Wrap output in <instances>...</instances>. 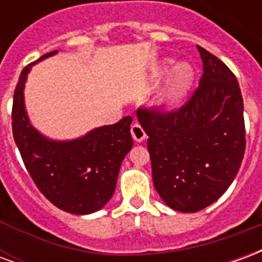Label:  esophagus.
Returning <instances> with one entry per match:
<instances>
[{"mask_svg": "<svg viewBox=\"0 0 262 262\" xmlns=\"http://www.w3.org/2000/svg\"><path fill=\"white\" fill-rule=\"evenodd\" d=\"M130 133L133 140L137 143H142L146 139V132L143 130V127L139 123H133L130 127Z\"/></svg>", "mask_w": 262, "mask_h": 262, "instance_id": "esophagus-1", "label": "esophagus"}]
</instances>
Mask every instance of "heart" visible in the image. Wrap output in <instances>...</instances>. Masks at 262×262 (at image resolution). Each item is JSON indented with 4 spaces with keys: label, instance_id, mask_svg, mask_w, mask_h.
I'll use <instances>...</instances> for the list:
<instances>
[{
    "label": "heart",
    "instance_id": "b5f03b06",
    "mask_svg": "<svg viewBox=\"0 0 262 262\" xmlns=\"http://www.w3.org/2000/svg\"><path fill=\"white\" fill-rule=\"evenodd\" d=\"M167 78L156 97V106L160 111L171 112L181 108L192 94L196 81V71L188 61L177 64L176 60H161L150 73V80L154 84Z\"/></svg>",
    "mask_w": 262,
    "mask_h": 262
}]
</instances>
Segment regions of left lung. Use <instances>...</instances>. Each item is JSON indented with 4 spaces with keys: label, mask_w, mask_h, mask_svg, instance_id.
Segmentation results:
<instances>
[{
    "label": "left lung",
    "mask_w": 262,
    "mask_h": 262,
    "mask_svg": "<svg viewBox=\"0 0 262 262\" xmlns=\"http://www.w3.org/2000/svg\"><path fill=\"white\" fill-rule=\"evenodd\" d=\"M203 74L191 99L176 112L137 111L147 133L153 184L165 205L193 213L230 187L246 150L243 97L236 77L196 46Z\"/></svg>",
    "instance_id": "left-lung-1"
}]
</instances>
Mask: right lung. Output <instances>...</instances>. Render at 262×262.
<instances>
[{"label":"right lung","mask_w":262,"mask_h":262,"mask_svg":"<svg viewBox=\"0 0 262 262\" xmlns=\"http://www.w3.org/2000/svg\"><path fill=\"white\" fill-rule=\"evenodd\" d=\"M57 52L46 53L22 70L14 94L12 132L39 191L64 212L90 214L102 209L114 195L122 161L133 146L132 116L70 140L50 139L37 130L26 111V80L33 66Z\"/></svg>","instance_id":"obj_1"}]
</instances>
